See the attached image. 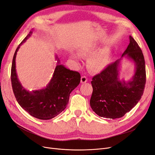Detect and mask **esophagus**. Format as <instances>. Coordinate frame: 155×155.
<instances>
[{
    "mask_svg": "<svg viewBox=\"0 0 155 155\" xmlns=\"http://www.w3.org/2000/svg\"><path fill=\"white\" fill-rule=\"evenodd\" d=\"M88 81V78L86 76H82L81 78V83H85Z\"/></svg>",
    "mask_w": 155,
    "mask_h": 155,
    "instance_id": "1",
    "label": "esophagus"
}]
</instances>
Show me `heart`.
<instances>
[{
  "label": "heart",
  "mask_w": 155,
  "mask_h": 155,
  "mask_svg": "<svg viewBox=\"0 0 155 155\" xmlns=\"http://www.w3.org/2000/svg\"><path fill=\"white\" fill-rule=\"evenodd\" d=\"M97 46L94 44H90L80 49L79 53L82 55H89L94 53ZM71 58L77 60L78 57L76 54H72ZM110 52L106 49H102L94 53L88 60V67L92 72H98L104 70L109 64Z\"/></svg>",
  "instance_id": "b5f03b06"
}]
</instances>
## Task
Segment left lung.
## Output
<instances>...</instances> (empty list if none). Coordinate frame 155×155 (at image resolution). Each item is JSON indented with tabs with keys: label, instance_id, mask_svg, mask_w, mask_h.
I'll list each match as a JSON object with an SVG mask.
<instances>
[{
	"label": "left lung",
	"instance_id": "obj_1",
	"mask_svg": "<svg viewBox=\"0 0 155 155\" xmlns=\"http://www.w3.org/2000/svg\"><path fill=\"white\" fill-rule=\"evenodd\" d=\"M129 39V45L121 58L92 78L90 104L92 110L101 117H121L136 106L143 95L146 77L144 55L131 35ZM123 57L135 64L134 76L127 82L119 78V67Z\"/></svg>",
	"mask_w": 155,
	"mask_h": 155
}]
</instances>
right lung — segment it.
<instances>
[{
	"mask_svg": "<svg viewBox=\"0 0 155 155\" xmlns=\"http://www.w3.org/2000/svg\"><path fill=\"white\" fill-rule=\"evenodd\" d=\"M32 34L30 31L16 49L11 67V84L18 103L27 112L36 118L50 120L66 108L71 93L79 85L81 75L60 64L56 55L57 65L53 77L45 88L28 91L23 87L16 71V57L20 46Z\"/></svg>",
	"mask_w": 155,
	"mask_h": 155,
	"instance_id": "add662e5",
	"label": "right lung"
}]
</instances>
